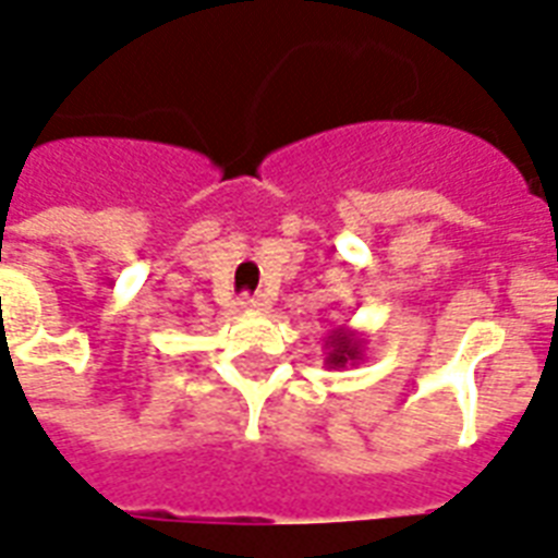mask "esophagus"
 <instances>
[{"instance_id":"esophagus-1","label":"esophagus","mask_w":558,"mask_h":558,"mask_svg":"<svg viewBox=\"0 0 558 558\" xmlns=\"http://www.w3.org/2000/svg\"><path fill=\"white\" fill-rule=\"evenodd\" d=\"M238 306L246 308V312H267V308H270V300L264 294H243Z\"/></svg>"}]
</instances>
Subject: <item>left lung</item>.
<instances>
[{
	"label": "left lung",
	"instance_id": "left-lung-1",
	"mask_svg": "<svg viewBox=\"0 0 558 558\" xmlns=\"http://www.w3.org/2000/svg\"><path fill=\"white\" fill-rule=\"evenodd\" d=\"M327 368H348V365H360L365 356V336L351 327H336L327 336Z\"/></svg>",
	"mask_w": 558,
	"mask_h": 558
}]
</instances>
